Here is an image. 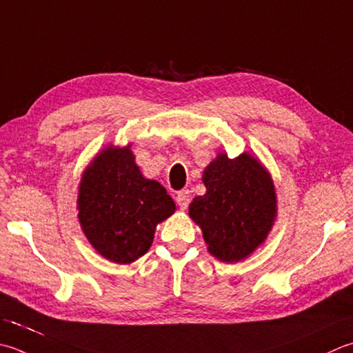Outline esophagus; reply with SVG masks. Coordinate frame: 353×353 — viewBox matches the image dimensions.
Here are the masks:
<instances>
[{
	"instance_id": "obj_1",
	"label": "esophagus",
	"mask_w": 353,
	"mask_h": 353,
	"mask_svg": "<svg viewBox=\"0 0 353 353\" xmlns=\"http://www.w3.org/2000/svg\"><path fill=\"white\" fill-rule=\"evenodd\" d=\"M176 202L179 206H181V210H186V206L190 203V191L188 190L179 191L176 196Z\"/></svg>"
}]
</instances>
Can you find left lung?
Returning <instances> with one entry per match:
<instances>
[{
	"label": "left lung",
	"mask_w": 353,
	"mask_h": 353,
	"mask_svg": "<svg viewBox=\"0 0 353 353\" xmlns=\"http://www.w3.org/2000/svg\"><path fill=\"white\" fill-rule=\"evenodd\" d=\"M202 181L206 192L192 199L190 217L214 257L226 263L245 260L266 240L277 217L271 174L250 153L236 159L219 153Z\"/></svg>",
	"instance_id": "1"
}]
</instances>
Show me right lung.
<instances>
[{
    "label": "right lung",
    "mask_w": 353,
    "mask_h": 353,
    "mask_svg": "<svg viewBox=\"0 0 353 353\" xmlns=\"http://www.w3.org/2000/svg\"><path fill=\"white\" fill-rule=\"evenodd\" d=\"M79 223L102 257L128 265L150 250L157 223L176 211L167 190L145 179L130 145H108L82 174Z\"/></svg>",
    "instance_id": "obj_1"
}]
</instances>
